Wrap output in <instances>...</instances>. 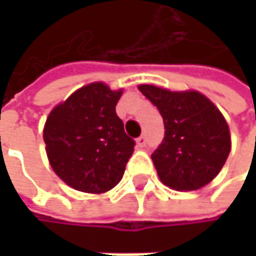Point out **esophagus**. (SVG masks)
Masks as SVG:
<instances>
[{
    "mask_svg": "<svg viewBox=\"0 0 256 256\" xmlns=\"http://www.w3.org/2000/svg\"><path fill=\"white\" fill-rule=\"evenodd\" d=\"M146 142H148V140H146V136H145V134H142V136H139V138L136 139V144H138L139 148H145V146H146Z\"/></svg>",
    "mask_w": 256,
    "mask_h": 256,
    "instance_id": "1",
    "label": "esophagus"
}]
</instances>
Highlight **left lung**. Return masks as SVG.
I'll return each mask as SVG.
<instances>
[{
    "instance_id": "1",
    "label": "left lung",
    "mask_w": 256,
    "mask_h": 256,
    "mask_svg": "<svg viewBox=\"0 0 256 256\" xmlns=\"http://www.w3.org/2000/svg\"><path fill=\"white\" fill-rule=\"evenodd\" d=\"M138 88L163 117L164 138L151 154L162 182L176 191L209 184L231 150L228 124L220 110L198 92H169L150 84Z\"/></svg>"
}]
</instances>
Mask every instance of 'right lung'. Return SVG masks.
Masks as SVG:
<instances>
[{"instance_id": "add662e5", "label": "right lung", "mask_w": 256, "mask_h": 256, "mask_svg": "<svg viewBox=\"0 0 256 256\" xmlns=\"http://www.w3.org/2000/svg\"><path fill=\"white\" fill-rule=\"evenodd\" d=\"M122 90L93 82L58 105L44 126L46 151L56 175L84 192H105L124 175L134 140L116 112Z\"/></svg>"}]
</instances>
